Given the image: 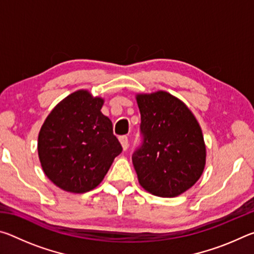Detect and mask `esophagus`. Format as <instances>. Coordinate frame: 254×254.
<instances>
[{"label":"esophagus","mask_w":254,"mask_h":254,"mask_svg":"<svg viewBox=\"0 0 254 254\" xmlns=\"http://www.w3.org/2000/svg\"><path fill=\"white\" fill-rule=\"evenodd\" d=\"M119 140H120V143H121V145H122L123 150H127V147H128V139H127V136H126V135L120 136Z\"/></svg>","instance_id":"esophagus-1"}]
</instances>
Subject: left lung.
<instances>
[{"instance_id":"1","label":"left lung","mask_w":254,"mask_h":254,"mask_svg":"<svg viewBox=\"0 0 254 254\" xmlns=\"http://www.w3.org/2000/svg\"><path fill=\"white\" fill-rule=\"evenodd\" d=\"M143 144L132 156L139 184L159 197H176L203 174L206 145L192 112L170 93L136 94Z\"/></svg>"}]
</instances>
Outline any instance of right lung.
Masks as SVG:
<instances>
[{"label":"right lung","mask_w":254,"mask_h":254,"mask_svg":"<svg viewBox=\"0 0 254 254\" xmlns=\"http://www.w3.org/2000/svg\"><path fill=\"white\" fill-rule=\"evenodd\" d=\"M104 98L79 89L60 101L38 135V154L45 175L74 194L96 188L122 147L111 120L101 112Z\"/></svg>","instance_id":"1"}]
</instances>
